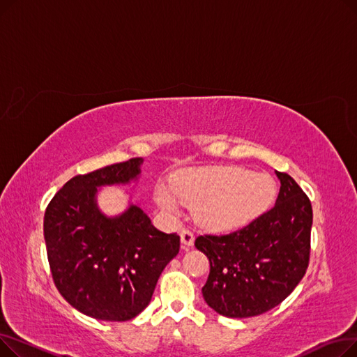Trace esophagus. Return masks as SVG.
Masks as SVG:
<instances>
[{"label": "esophagus", "mask_w": 357, "mask_h": 357, "mask_svg": "<svg viewBox=\"0 0 357 357\" xmlns=\"http://www.w3.org/2000/svg\"><path fill=\"white\" fill-rule=\"evenodd\" d=\"M194 241H195L194 233H191L190 230H182L181 231V243L183 245V248L194 246Z\"/></svg>", "instance_id": "1"}]
</instances>
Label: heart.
Segmentation results:
<instances>
[{"instance_id": "b5f03b06", "label": "heart", "mask_w": 357, "mask_h": 357, "mask_svg": "<svg viewBox=\"0 0 357 357\" xmlns=\"http://www.w3.org/2000/svg\"><path fill=\"white\" fill-rule=\"evenodd\" d=\"M275 194V182L268 174L249 172L240 166H213L176 175L172 188L158 183L153 199L166 214L176 215L185 205L194 208L201 227L230 231L264 214Z\"/></svg>"}]
</instances>
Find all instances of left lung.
Here are the masks:
<instances>
[{
    "label": "left lung",
    "instance_id": "obj_1",
    "mask_svg": "<svg viewBox=\"0 0 357 357\" xmlns=\"http://www.w3.org/2000/svg\"><path fill=\"white\" fill-rule=\"evenodd\" d=\"M275 174L280 188L273 208L238 231L195 240L210 260L202 296L224 317L248 318L275 308L305 275L311 202L288 174Z\"/></svg>",
    "mask_w": 357,
    "mask_h": 357
}]
</instances>
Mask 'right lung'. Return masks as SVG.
Returning <instances> with one entry per match:
<instances>
[{
    "mask_svg": "<svg viewBox=\"0 0 357 357\" xmlns=\"http://www.w3.org/2000/svg\"><path fill=\"white\" fill-rule=\"evenodd\" d=\"M142 165L143 158H135L75 176L45 213L54 285L73 308L97 320L127 321L139 315L179 252V236L158 230L131 195L116 215L100 208L101 188L137 182Z\"/></svg>",
    "mask_w": 357,
    "mask_h": 357,
    "instance_id": "right-lung-1",
    "label": "right lung"
}]
</instances>
